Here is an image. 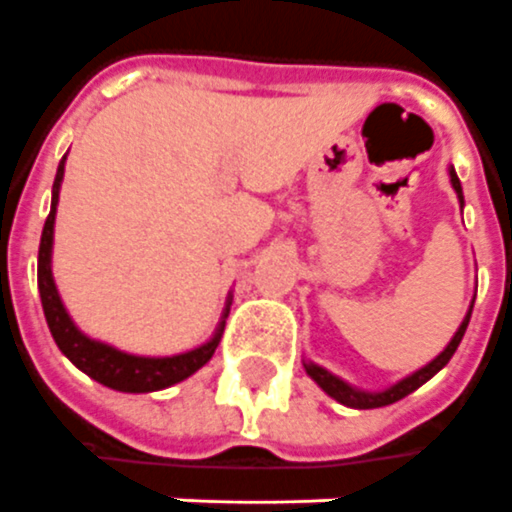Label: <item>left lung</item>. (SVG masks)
Masks as SVG:
<instances>
[{
    "label": "left lung",
    "mask_w": 512,
    "mask_h": 512,
    "mask_svg": "<svg viewBox=\"0 0 512 512\" xmlns=\"http://www.w3.org/2000/svg\"><path fill=\"white\" fill-rule=\"evenodd\" d=\"M449 181H452V190L458 192V201L460 206H463V187H460V179L458 173H455V168H449ZM471 308H474V303L469 306V311H466V317H463V322H460V328L455 331V336L449 339V344L441 350V353L430 361V364H424L422 369H416V372H411L408 378L397 380L394 386H389V389L383 391H364V389H355V386H350L347 380L336 378L333 372H328L325 366L314 364V361H303V366H306L308 378L314 380L317 386H320L328 397H333L336 402H342V405H347V408H358V411H369V408H383V405H391V402L402 400V397H408L411 391H416L419 386H424L427 380L433 378V375H438L444 366L449 364V358L455 355V350H458L460 339H463V333H466V328H469V320H471Z\"/></svg>",
    "instance_id": "obj_1"
}]
</instances>
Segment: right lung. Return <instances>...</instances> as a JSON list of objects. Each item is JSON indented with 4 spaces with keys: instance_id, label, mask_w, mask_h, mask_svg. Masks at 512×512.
<instances>
[{
    "instance_id": "1",
    "label": "right lung",
    "mask_w": 512,
    "mask_h": 512,
    "mask_svg": "<svg viewBox=\"0 0 512 512\" xmlns=\"http://www.w3.org/2000/svg\"><path fill=\"white\" fill-rule=\"evenodd\" d=\"M65 173V157L57 168L52 187V212L43 223L41 248H38V292H41L43 314H46V325L52 331L54 342L60 347V353L76 366L82 369L88 378H93L101 386L115 391H126V394H148V391L168 389L173 383H181L190 375H195L204 364H209V358L215 355L223 328H226V317L231 311V295L223 308V317L217 331L212 333V339L198 347H192L187 353L179 355H132L123 353L112 344H104L99 339H90L88 333H82L76 328V322L71 320V314L65 311L57 284L52 275V245H54V215H57V201H60V187H63Z\"/></svg>"
}]
</instances>
